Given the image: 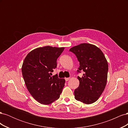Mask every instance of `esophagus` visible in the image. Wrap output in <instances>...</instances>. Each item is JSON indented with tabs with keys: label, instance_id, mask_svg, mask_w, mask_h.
Masks as SVG:
<instances>
[{
	"label": "esophagus",
	"instance_id": "obj_1",
	"mask_svg": "<svg viewBox=\"0 0 128 128\" xmlns=\"http://www.w3.org/2000/svg\"><path fill=\"white\" fill-rule=\"evenodd\" d=\"M70 77H67V78H65V80H66V81H68V80H70Z\"/></svg>",
	"mask_w": 128,
	"mask_h": 128
}]
</instances>
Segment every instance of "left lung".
I'll return each mask as SVG.
<instances>
[{"label":"left lung","instance_id":"left-lung-1","mask_svg":"<svg viewBox=\"0 0 128 128\" xmlns=\"http://www.w3.org/2000/svg\"><path fill=\"white\" fill-rule=\"evenodd\" d=\"M80 62L78 72L83 71L78 88L74 91L75 98L85 104L96 102L106 87L108 65L103 52L97 46L82 43L70 48Z\"/></svg>","mask_w":128,"mask_h":128}]
</instances>
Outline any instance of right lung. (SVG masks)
Instances as JSON below:
<instances>
[{
	"label": "right lung",
	"mask_w": 128,
	"mask_h": 128,
	"mask_svg": "<svg viewBox=\"0 0 128 128\" xmlns=\"http://www.w3.org/2000/svg\"><path fill=\"white\" fill-rule=\"evenodd\" d=\"M64 48L46 46L30 51L24 61L22 76L26 87L38 102L49 104L58 100L64 86L65 80L53 76L56 60Z\"/></svg>",
	"instance_id": "right-lung-1"
}]
</instances>
